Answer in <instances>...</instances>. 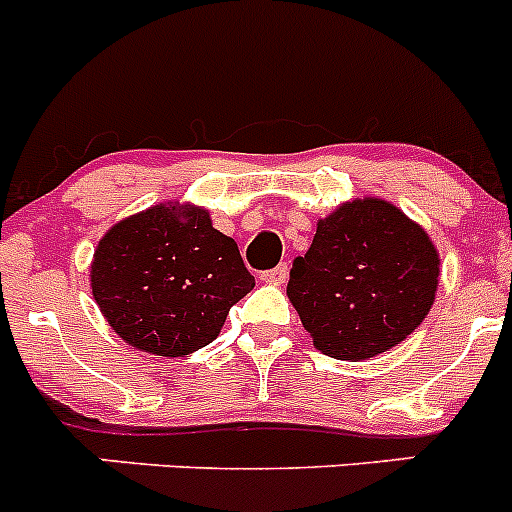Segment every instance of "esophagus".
<instances>
[{"mask_svg":"<svg viewBox=\"0 0 512 512\" xmlns=\"http://www.w3.org/2000/svg\"><path fill=\"white\" fill-rule=\"evenodd\" d=\"M286 279H289V264H279L276 269L261 274V281H269V284H286Z\"/></svg>","mask_w":512,"mask_h":512,"instance_id":"34e87169","label":"esophagus"}]
</instances>
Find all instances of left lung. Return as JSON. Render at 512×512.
Returning a JSON list of instances; mask_svg holds the SVG:
<instances>
[{
	"label": "left lung",
	"instance_id": "left-lung-1",
	"mask_svg": "<svg viewBox=\"0 0 512 512\" xmlns=\"http://www.w3.org/2000/svg\"><path fill=\"white\" fill-rule=\"evenodd\" d=\"M437 276L427 233L392 203L364 198L316 223L286 294L316 349L359 362L415 332L435 301Z\"/></svg>",
	"mask_w": 512,
	"mask_h": 512
}]
</instances>
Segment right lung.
Returning a JSON list of instances; mask_svg holds the SVG:
<instances>
[{"label":"right lung","mask_w":512,"mask_h":512,"mask_svg":"<svg viewBox=\"0 0 512 512\" xmlns=\"http://www.w3.org/2000/svg\"><path fill=\"white\" fill-rule=\"evenodd\" d=\"M253 286L236 241L216 231L203 208L155 206L120 221L92 261V296L107 324L158 357L211 344Z\"/></svg>","instance_id":"obj_1"}]
</instances>
